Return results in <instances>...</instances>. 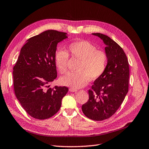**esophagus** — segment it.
<instances>
[{
	"instance_id": "1",
	"label": "esophagus",
	"mask_w": 149,
	"mask_h": 149,
	"mask_svg": "<svg viewBox=\"0 0 149 149\" xmlns=\"http://www.w3.org/2000/svg\"><path fill=\"white\" fill-rule=\"evenodd\" d=\"M69 91H70V92H76V91H77V89H74V88H70V89H69Z\"/></svg>"
}]
</instances>
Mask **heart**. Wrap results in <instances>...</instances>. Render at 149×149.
I'll return each mask as SVG.
<instances>
[{
	"label": "heart",
	"instance_id": "obj_1",
	"mask_svg": "<svg viewBox=\"0 0 149 149\" xmlns=\"http://www.w3.org/2000/svg\"><path fill=\"white\" fill-rule=\"evenodd\" d=\"M71 56L80 60L77 70L78 72L68 73L61 77L63 85L78 89L85 86L90 80L100 77L107 68L108 56L105 51L97 49L95 46L85 40L71 42L68 47ZM69 54L63 49L58 50L55 55V65L61 74L68 70Z\"/></svg>",
	"mask_w": 149,
	"mask_h": 149
}]
</instances>
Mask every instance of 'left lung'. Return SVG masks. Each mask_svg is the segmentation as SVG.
Here are the masks:
<instances>
[{"label":"left lung","mask_w":149,"mask_h":149,"mask_svg":"<svg viewBox=\"0 0 149 149\" xmlns=\"http://www.w3.org/2000/svg\"><path fill=\"white\" fill-rule=\"evenodd\" d=\"M92 34L106 45L108 63L105 72L89 89V99L81 109L87 118L99 121L111 117L121 105L128 91L130 72L127 57L119 45L105 35Z\"/></svg>","instance_id":"obj_1"}]
</instances>
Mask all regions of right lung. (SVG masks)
<instances>
[{
	"label": "right lung",
	"instance_id": "1",
	"mask_svg": "<svg viewBox=\"0 0 149 149\" xmlns=\"http://www.w3.org/2000/svg\"><path fill=\"white\" fill-rule=\"evenodd\" d=\"M67 38L66 33L53 30L30 38L13 67L15 95L25 111L35 119H46L55 115L69 90L66 86H48L57 77V44Z\"/></svg>",
	"mask_w": 149,
	"mask_h": 149
}]
</instances>
